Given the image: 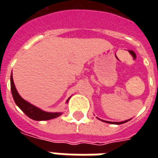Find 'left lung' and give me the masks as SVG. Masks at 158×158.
Returning a JSON list of instances; mask_svg holds the SVG:
<instances>
[{
    "instance_id": "left-lung-1",
    "label": "left lung",
    "mask_w": 158,
    "mask_h": 158,
    "mask_svg": "<svg viewBox=\"0 0 158 158\" xmlns=\"http://www.w3.org/2000/svg\"><path fill=\"white\" fill-rule=\"evenodd\" d=\"M97 118V117H96ZM98 119H100L99 118H97ZM100 120H102V122L107 123H115V124H122V123H127L128 121H129L130 119H128V120H125V121H122V122H109V121H105V120H102V119H100Z\"/></svg>"
}]
</instances>
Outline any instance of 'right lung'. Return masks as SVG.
<instances>
[{"label": "right lung", "instance_id": "1", "mask_svg": "<svg viewBox=\"0 0 158 158\" xmlns=\"http://www.w3.org/2000/svg\"><path fill=\"white\" fill-rule=\"evenodd\" d=\"M11 90H12V97H13L16 105L19 106L27 116L33 120H35V121L50 120V119L56 118L61 116L62 114V113H49V112L43 111L39 107L34 106L33 104L28 102L24 99H23L16 89L15 85L13 82V79H12V73L11 74ZM69 98L67 100L66 102H69Z\"/></svg>", "mask_w": 158, "mask_h": 158}]
</instances>
